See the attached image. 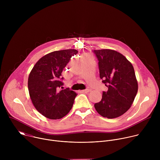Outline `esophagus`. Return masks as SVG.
Instances as JSON below:
<instances>
[{
  "label": "esophagus",
  "instance_id": "obj_1",
  "mask_svg": "<svg viewBox=\"0 0 160 160\" xmlns=\"http://www.w3.org/2000/svg\"><path fill=\"white\" fill-rule=\"evenodd\" d=\"M90 91V90L89 89H85V90H82V92H83V93H87V92H88Z\"/></svg>",
  "mask_w": 160,
  "mask_h": 160
}]
</instances>
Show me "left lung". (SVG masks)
Listing matches in <instances>:
<instances>
[{
	"instance_id": "left-lung-1",
	"label": "left lung",
	"mask_w": 160,
	"mask_h": 160,
	"mask_svg": "<svg viewBox=\"0 0 160 160\" xmlns=\"http://www.w3.org/2000/svg\"><path fill=\"white\" fill-rule=\"evenodd\" d=\"M98 61L100 78L108 88L94 107L103 117L122 116L131 107L138 91L133 67L121 53L112 49L94 50Z\"/></svg>"
}]
</instances>
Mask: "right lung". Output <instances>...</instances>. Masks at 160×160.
<instances>
[{"label":"right lung","instance_id":"1","mask_svg":"<svg viewBox=\"0 0 160 160\" xmlns=\"http://www.w3.org/2000/svg\"><path fill=\"white\" fill-rule=\"evenodd\" d=\"M76 49L50 52L42 57L31 70L28 87L30 99L36 109L51 120L60 119L72 109L77 94L68 89L59 90L63 85L61 73Z\"/></svg>","mask_w":160,"mask_h":160}]
</instances>
